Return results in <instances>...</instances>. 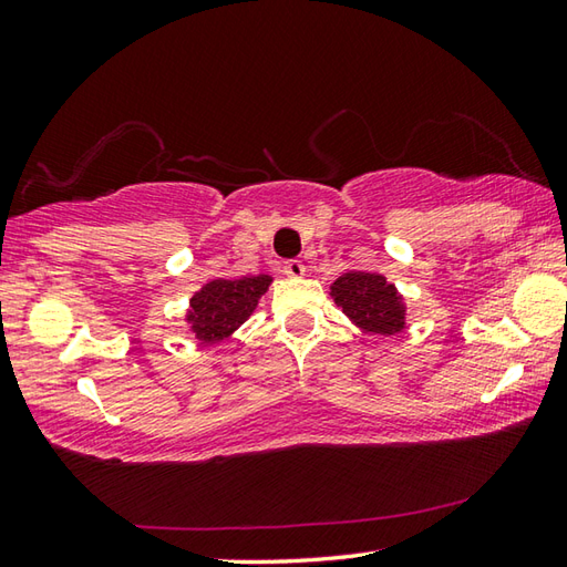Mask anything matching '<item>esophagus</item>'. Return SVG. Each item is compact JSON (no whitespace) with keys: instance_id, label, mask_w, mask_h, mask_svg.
Here are the masks:
<instances>
[{"instance_id":"esophagus-1","label":"esophagus","mask_w":567,"mask_h":567,"mask_svg":"<svg viewBox=\"0 0 567 567\" xmlns=\"http://www.w3.org/2000/svg\"><path fill=\"white\" fill-rule=\"evenodd\" d=\"M282 272L290 275V277H302V275H305V262L297 260V258L285 260V262H282Z\"/></svg>"}]
</instances>
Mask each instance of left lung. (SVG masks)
Wrapping results in <instances>:
<instances>
[{"instance_id":"obj_1","label":"left lung","mask_w":567,"mask_h":567,"mask_svg":"<svg viewBox=\"0 0 567 567\" xmlns=\"http://www.w3.org/2000/svg\"><path fill=\"white\" fill-rule=\"evenodd\" d=\"M333 302L360 329L392 336L404 329V305L394 285L375 272H346L331 285Z\"/></svg>"}]
</instances>
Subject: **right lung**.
Wrapping results in <instances>:
<instances>
[{
	"label": "right lung",
	"mask_w": 567,
	"mask_h": 567,
	"mask_svg": "<svg viewBox=\"0 0 567 567\" xmlns=\"http://www.w3.org/2000/svg\"><path fill=\"white\" fill-rule=\"evenodd\" d=\"M270 275L238 277V280H212L192 297L187 321L192 333L202 343H216L226 339L244 323L258 299L268 292Z\"/></svg>",
	"instance_id": "right-lung-1"
}]
</instances>
